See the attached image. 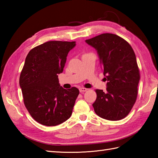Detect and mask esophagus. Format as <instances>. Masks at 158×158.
Here are the masks:
<instances>
[{
	"mask_svg": "<svg viewBox=\"0 0 158 158\" xmlns=\"http://www.w3.org/2000/svg\"><path fill=\"white\" fill-rule=\"evenodd\" d=\"M87 90H88V89H87V88H81L79 89V92H81V93H83V92H86Z\"/></svg>",
	"mask_w": 158,
	"mask_h": 158,
	"instance_id": "obj_1",
	"label": "esophagus"
}]
</instances>
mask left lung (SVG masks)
Wrapping results in <instances>:
<instances>
[{
	"mask_svg": "<svg viewBox=\"0 0 158 158\" xmlns=\"http://www.w3.org/2000/svg\"><path fill=\"white\" fill-rule=\"evenodd\" d=\"M85 42L96 49L107 81L106 92L96 89L94 111L107 120L122 119L132 109L138 94L140 72L135 52L126 40L110 33Z\"/></svg>",
	"mask_w": 158,
	"mask_h": 158,
	"instance_id": "left-lung-1",
	"label": "left lung"
}]
</instances>
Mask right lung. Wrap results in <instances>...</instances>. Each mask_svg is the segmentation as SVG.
<instances>
[{
  "instance_id": "1",
  "label": "right lung",
  "mask_w": 158,
  "mask_h": 158,
  "mask_svg": "<svg viewBox=\"0 0 158 158\" xmlns=\"http://www.w3.org/2000/svg\"><path fill=\"white\" fill-rule=\"evenodd\" d=\"M75 45V41H48L32 49L26 56L19 86L26 108L42 125H59L72 115L79 91L75 87L66 89L60 86L58 74Z\"/></svg>"
}]
</instances>
